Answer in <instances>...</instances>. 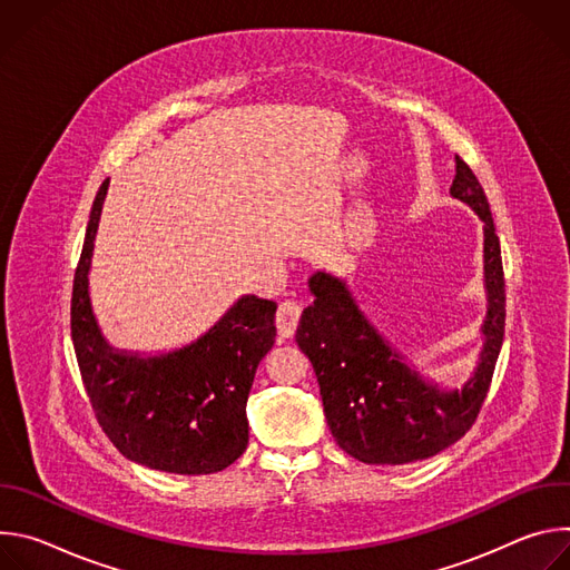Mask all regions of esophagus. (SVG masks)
Listing matches in <instances>:
<instances>
[{
    "mask_svg": "<svg viewBox=\"0 0 570 570\" xmlns=\"http://www.w3.org/2000/svg\"><path fill=\"white\" fill-rule=\"evenodd\" d=\"M299 315H302V306L297 302H282L279 308H277V334L279 338H291L295 334V327L299 322Z\"/></svg>",
    "mask_w": 570,
    "mask_h": 570,
    "instance_id": "esophagus-1",
    "label": "esophagus"
}]
</instances>
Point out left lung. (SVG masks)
Returning <instances> with one entry per match:
<instances>
[{"mask_svg": "<svg viewBox=\"0 0 570 570\" xmlns=\"http://www.w3.org/2000/svg\"><path fill=\"white\" fill-rule=\"evenodd\" d=\"M451 196L482 223V347L471 374L442 385L420 372L358 306L347 279L313 271V304L302 311L295 343L308 356L336 444L365 464H409L455 444L475 422L505 334L501 240L473 171L455 157Z\"/></svg>", "mask_w": 570, "mask_h": 570, "instance_id": "left-lung-1", "label": "left lung"}]
</instances>
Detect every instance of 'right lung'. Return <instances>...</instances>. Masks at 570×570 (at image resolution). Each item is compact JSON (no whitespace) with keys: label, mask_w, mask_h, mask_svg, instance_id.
Returning a JSON list of instances; mask_svg holds the SVG:
<instances>
[{"label":"right lung","mask_w":570,"mask_h":570,"mask_svg":"<svg viewBox=\"0 0 570 570\" xmlns=\"http://www.w3.org/2000/svg\"><path fill=\"white\" fill-rule=\"evenodd\" d=\"M108 187L95 198L71 293L73 352L97 420L137 464L183 475L223 471L248 446L246 403L277 336V302L240 295L205 334L169 352L110 345L90 297Z\"/></svg>","instance_id":"1"}]
</instances>
